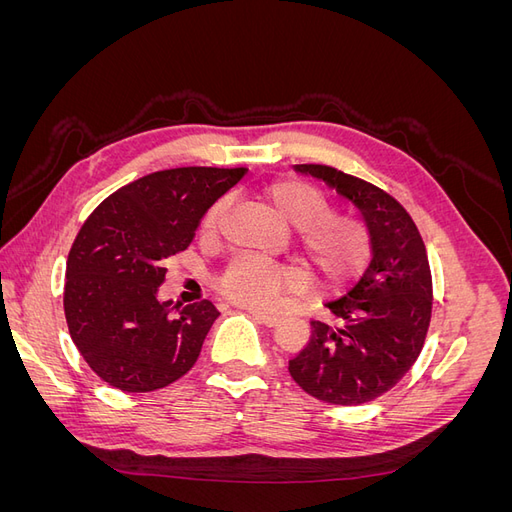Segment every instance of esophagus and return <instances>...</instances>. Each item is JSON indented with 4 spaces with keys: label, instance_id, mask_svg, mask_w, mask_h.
Listing matches in <instances>:
<instances>
[{
    "label": "esophagus",
    "instance_id": "1",
    "mask_svg": "<svg viewBox=\"0 0 512 512\" xmlns=\"http://www.w3.org/2000/svg\"><path fill=\"white\" fill-rule=\"evenodd\" d=\"M250 316L256 320V322H260V324H265V327H275L277 322H280V316H271V314H262V312H250Z\"/></svg>",
    "mask_w": 512,
    "mask_h": 512
}]
</instances>
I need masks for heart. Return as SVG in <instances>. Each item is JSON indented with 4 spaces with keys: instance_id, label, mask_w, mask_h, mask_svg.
<instances>
[{
    "instance_id": "b5f03b06",
    "label": "heart",
    "mask_w": 512,
    "mask_h": 512,
    "mask_svg": "<svg viewBox=\"0 0 512 512\" xmlns=\"http://www.w3.org/2000/svg\"><path fill=\"white\" fill-rule=\"evenodd\" d=\"M271 213L297 228V245L324 286H346L359 277L374 254L369 226L352 213H331L329 198L314 185L299 179H280L260 194ZM226 213V200L213 203L205 218L203 232L215 235ZM303 288L299 271L284 265H269L250 256H239L218 277V290L232 303L269 312L288 294Z\"/></svg>"
}]
</instances>
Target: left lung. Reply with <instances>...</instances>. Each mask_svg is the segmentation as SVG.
I'll return each mask as SVG.
<instances>
[{
	"mask_svg": "<svg viewBox=\"0 0 512 512\" xmlns=\"http://www.w3.org/2000/svg\"><path fill=\"white\" fill-rule=\"evenodd\" d=\"M294 168L327 181L361 211L374 258L348 294L327 303L337 324L312 320L309 342L288 371L327 404H367L391 391L423 350L433 303L425 243L410 213L374 183L324 164Z\"/></svg>",
	"mask_w": 512,
	"mask_h": 512,
	"instance_id": "obj_1",
	"label": "left lung"
}]
</instances>
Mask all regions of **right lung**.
Segmentation results:
<instances>
[{
    "label": "right lung",
    "instance_id": "1",
    "mask_svg": "<svg viewBox=\"0 0 512 512\" xmlns=\"http://www.w3.org/2000/svg\"><path fill=\"white\" fill-rule=\"evenodd\" d=\"M247 168L183 166L123 185L94 209L66 265L64 312L74 346L123 393L164 389L194 367L215 318L211 301H158L166 260L188 250L207 209Z\"/></svg>",
    "mask_w": 512,
    "mask_h": 512
}]
</instances>
